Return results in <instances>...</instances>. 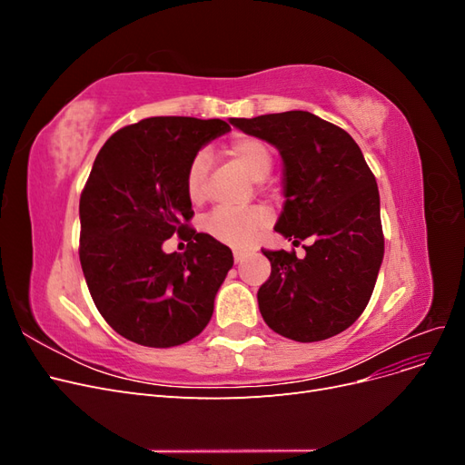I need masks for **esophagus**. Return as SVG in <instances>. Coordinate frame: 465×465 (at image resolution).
Returning <instances> with one entry per match:
<instances>
[{
    "instance_id": "esophagus-1",
    "label": "esophagus",
    "mask_w": 465,
    "mask_h": 465,
    "mask_svg": "<svg viewBox=\"0 0 465 465\" xmlns=\"http://www.w3.org/2000/svg\"><path fill=\"white\" fill-rule=\"evenodd\" d=\"M232 256H234V262L238 263V262H242L246 258V252L244 250H234Z\"/></svg>"
}]
</instances>
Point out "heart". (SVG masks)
Wrapping results in <instances>:
<instances>
[{
  "instance_id": "obj_1",
  "label": "heart",
  "mask_w": 465,
  "mask_h": 465,
  "mask_svg": "<svg viewBox=\"0 0 465 465\" xmlns=\"http://www.w3.org/2000/svg\"><path fill=\"white\" fill-rule=\"evenodd\" d=\"M227 154L252 180H263L272 171V151L258 137L241 135L232 139ZM207 166L209 163L205 153L193 157L188 166L186 192L193 205H200L207 200ZM267 223H270V215L262 207L244 211H217L207 219V231L224 244L244 248L258 241Z\"/></svg>"
}]
</instances>
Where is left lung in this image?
<instances>
[{
    "label": "left lung",
    "instance_id": "obj_1",
    "mask_svg": "<svg viewBox=\"0 0 465 465\" xmlns=\"http://www.w3.org/2000/svg\"><path fill=\"white\" fill-rule=\"evenodd\" d=\"M229 122L283 159L285 205L275 231L292 244L312 241L304 258L262 250L272 262L258 291L265 323L301 343L341 333L367 308L384 258L376 178L359 145L304 110Z\"/></svg>",
    "mask_w": 465,
    "mask_h": 465
}]
</instances>
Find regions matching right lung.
<instances>
[{
    "mask_svg": "<svg viewBox=\"0 0 465 465\" xmlns=\"http://www.w3.org/2000/svg\"><path fill=\"white\" fill-rule=\"evenodd\" d=\"M231 125L186 116L147 118L118 130L98 151L79 200V260L108 326L145 347H174L200 335L232 252L188 227V166ZM173 233L189 241L166 255Z\"/></svg>",
    "mask_w": 465,
    "mask_h": 465,
    "instance_id": "add662e5",
    "label": "right lung"
}]
</instances>
